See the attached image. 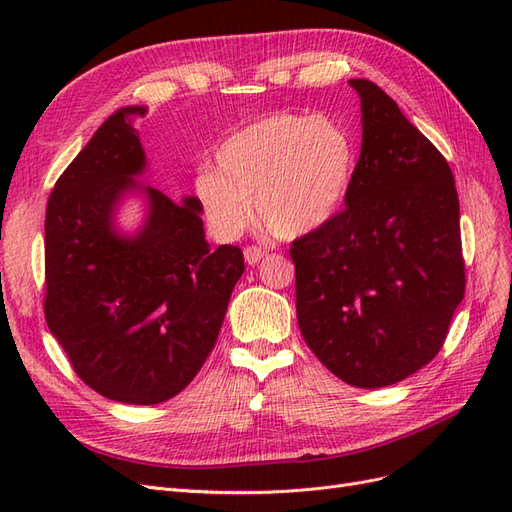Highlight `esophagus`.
<instances>
[{"label": "esophagus", "instance_id": "1", "mask_svg": "<svg viewBox=\"0 0 512 512\" xmlns=\"http://www.w3.org/2000/svg\"><path fill=\"white\" fill-rule=\"evenodd\" d=\"M245 262L247 265H258V262L262 260V258H267V250L265 247H258V245H250V247H245Z\"/></svg>", "mask_w": 512, "mask_h": 512}]
</instances>
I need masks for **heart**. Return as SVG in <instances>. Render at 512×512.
<instances>
[{"instance_id":"b5f03b06","label":"heart","mask_w":512,"mask_h":512,"mask_svg":"<svg viewBox=\"0 0 512 512\" xmlns=\"http://www.w3.org/2000/svg\"><path fill=\"white\" fill-rule=\"evenodd\" d=\"M356 149L344 123L327 115L271 113L232 132L215 151V173L196 177L205 220L224 237L260 222L277 237H301L344 205Z\"/></svg>"}]
</instances>
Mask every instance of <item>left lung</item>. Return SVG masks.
I'll return each instance as SVG.
<instances>
[{"label":"left lung","mask_w":512,"mask_h":512,"mask_svg":"<svg viewBox=\"0 0 512 512\" xmlns=\"http://www.w3.org/2000/svg\"><path fill=\"white\" fill-rule=\"evenodd\" d=\"M350 85L363 145L346 207L294 239L290 258L305 344L339 380L380 389L440 352L466 262L446 158L376 83Z\"/></svg>","instance_id":"obj_1"}]
</instances>
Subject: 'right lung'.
<instances>
[{
    "label": "right lung",
    "mask_w": 512,
    "mask_h": 512,
    "mask_svg": "<svg viewBox=\"0 0 512 512\" xmlns=\"http://www.w3.org/2000/svg\"><path fill=\"white\" fill-rule=\"evenodd\" d=\"M145 108L108 117L61 173L44 220V318L89 389L121 404L175 397L207 361L243 252L205 241L198 198L147 188L149 220L134 239L111 213L145 168L134 128Z\"/></svg>",
    "instance_id": "add662e5"
}]
</instances>
